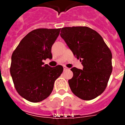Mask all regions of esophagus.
Segmentation results:
<instances>
[{
	"mask_svg": "<svg viewBox=\"0 0 125 125\" xmlns=\"http://www.w3.org/2000/svg\"><path fill=\"white\" fill-rule=\"evenodd\" d=\"M67 69H68V68H66V66H64V71H66V70H67Z\"/></svg>",
	"mask_w": 125,
	"mask_h": 125,
	"instance_id": "34e87169",
	"label": "esophagus"
}]
</instances>
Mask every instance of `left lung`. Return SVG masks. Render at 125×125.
<instances>
[{
    "label": "left lung",
    "mask_w": 125,
    "mask_h": 125,
    "mask_svg": "<svg viewBox=\"0 0 125 125\" xmlns=\"http://www.w3.org/2000/svg\"><path fill=\"white\" fill-rule=\"evenodd\" d=\"M61 37L80 59L83 69L72 68L73 76L68 81L76 96L91 100L106 89L112 72V54L103 37L88 27H66L61 29Z\"/></svg>",
    "instance_id": "1"
}]
</instances>
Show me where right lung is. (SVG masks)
<instances>
[{
  "mask_svg": "<svg viewBox=\"0 0 125 125\" xmlns=\"http://www.w3.org/2000/svg\"><path fill=\"white\" fill-rule=\"evenodd\" d=\"M61 29H37L20 42L11 57L10 73L17 93L26 100L40 102L49 96L63 71L61 65L51 68L43 60L52 58L51 47Z\"/></svg>",
  "mask_w": 125,
  "mask_h": 125,
  "instance_id": "obj_1",
  "label": "right lung"
}]
</instances>
